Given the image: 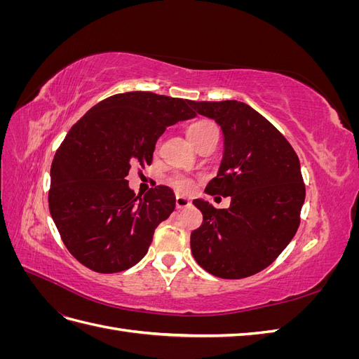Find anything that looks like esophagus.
<instances>
[{
    "label": "esophagus",
    "instance_id": "1",
    "mask_svg": "<svg viewBox=\"0 0 359 359\" xmlns=\"http://www.w3.org/2000/svg\"><path fill=\"white\" fill-rule=\"evenodd\" d=\"M190 199L184 198V196H177L175 199V205H177V210H182V208H187V206H190Z\"/></svg>",
    "mask_w": 359,
    "mask_h": 359
}]
</instances>
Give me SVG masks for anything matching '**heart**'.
Listing matches in <instances>:
<instances>
[{
    "label": "heart",
    "mask_w": 359,
    "mask_h": 359,
    "mask_svg": "<svg viewBox=\"0 0 359 359\" xmlns=\"http://www.w3.org/2000/svg\"><path fill=\"white\" fill-rule=\"evenodd\" d=\"M212 130H219L212 121H210V119H199V121L193 123L189 127L187 135L193 142V145H196L203 136L212 132ZM168 182L180 193H189L194 187V182L196 181H194L193 177L186 175V173H173V175L168 178Z\"/></svg>",
    "instance_id": "1"
}]
</instances>
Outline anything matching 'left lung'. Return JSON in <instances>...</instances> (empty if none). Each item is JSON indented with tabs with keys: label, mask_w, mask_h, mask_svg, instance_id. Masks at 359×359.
<instances>
[{
	"label": "left lung",
	"mask_w": 359,
	"mask_h": 359,
	"mask_svg": "<svg viewBox=\"0 0 359 359\" xmlns=\"http://www.w3.org/2000/svg\"><path fill=\"white\" fill-rule=\"evenodd\" d=\"M215 119L224 156L206 194L231 196L227 210L196 199L203 222L193 231V257L210 274L238 280L269 266L297 233L306 186L299 158L265 116L243 102H190Z\"/></svg>",
	"instance_id": "obj_1"
}]
</instances>
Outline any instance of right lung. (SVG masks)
Returning <instances> with one entry per match:
<instances>
[{
    "label": "right lung",
    "mask_w": 359,
    "mask_h": 359,
    "mask_svg": "<svg viewBox=\"0 0 359 359\" xmlns=\"http://www.w3.org/2000/svg\"><path fill=\"white\" fill-rule=\"evenodd\" d=\"M190 100L149 91L107 97L64 137L50 166L49 211L72 256L95 273L112 274L142 259L156 227L175 210L166 186L142 198L128 189L133 165L153 163L166 127L193 118Z\"/></svg>",
    "instance_id": "1"
}]
</instances>
